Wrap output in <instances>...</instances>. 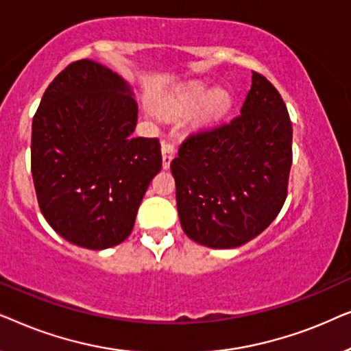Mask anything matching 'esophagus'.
<instances>
[{
  "instance_id": "obj_1",
  "label": "esophagus",
  "mask_w": 351,
  "mask_h": 351,
  "mask_svg": "<svg viewBox=\"0 0 351 351\" xmlns=\"http://www.w3.org/2000/svg\"><path fill=\"white\" fill-rule=\"evenodd\" d=\"M176 145L174 143H171V142H166V141H162L161 142V153H162V167H165V169H167V167L171 166V161H172V158L176 156Z\"/></svg>"
}]
</instances>
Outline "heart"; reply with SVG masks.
Returning a JSON list of instances; mask_svg holds the SVG:
<instances>
[{
  "instance_id": "1",
  "label": "heart",
  "mask_w": 351,
  "mask_h": 351,
  "mask_svg": "<svg viewBox=\"0 0 351 351\" xmlns=\"http://www.w3.org/2000/svg\"><path fill=\"white\" fill-rule=\"evenodd\" d=\"M208 95L209 89L206 88V86H191V88L186 89L185 93L180 95L179 100H177L176 108L180 110V112H189V110H195L206 99L203 112L206 117H214V114L222 113L223 110L228 107L230 99L227 93H223V90H215V93L210 94L209 98L207 97Z\"/></svg>"
}]
</instances>
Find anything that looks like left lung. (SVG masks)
I'll list each match as a JSON object with an SVG mask.
<instances>
[{
	"label": "left lung",
	"instance_id": "obj_1",
	"mask_svg": "<svg viewBox=\"0 0 351 351\" xmlns=\"http://www.w3.org/2000/svg\"><path fill=\"white\" fill-rule=\"evenodd\" d=\"M291 165L292 123L285 100L252 71L241 113L190 134L171 162L182 230L214 249L251 241L280 214Z\"/></svg>",
	"mask_w": 351,
	"mask_h": 351
}]
</instances>
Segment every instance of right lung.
<instances>
[{
	"label": "right lung",
	"mask_w": 351,
	"mask_h": 351,
	"mask_svg": "<svg viewBox=\"0 0 351 351\" xmlns=\"http://www.w3.org/2000/svg\"><path fill=\"white\" fill-rule=\"evenodd\" d=\"M136 124L129 86L97 62H71L47 86L32 123V176L66 241L100 251L131 234L162 165L160 141L134 136Z\"/></svg>",
	"instance_id": "1"
}]
</instances>
